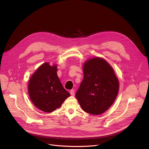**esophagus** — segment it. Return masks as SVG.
I'll return each instance as SVG.
<instances>
[{
  "label": "esophagus",
  "instance_id": "34e87169",
  "mask_svg": "<svg viewBox=\"0 0 149 149\" xmlns=\"http://www.w3.org/2000/svg\"><path fill=\"white\" fill-rule=\"evenodd\" d=\"M70 94H71V95L74 96V90H71L70 91Z\"/></svg>",
  "mask_w": 149,
  "mask_h": 149
}]
</instances>
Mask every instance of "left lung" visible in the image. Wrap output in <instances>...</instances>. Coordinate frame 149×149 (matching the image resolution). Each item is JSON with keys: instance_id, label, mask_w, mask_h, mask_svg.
Returning a JSON list of instances; mask_svg holds the SVG:
<instances>
[{"instance_id": "1", "label": "left lung", "mask_w": 149, "mask_h": 149, "mask_svg": "<svg viewBox=\"0 0 149 149\" xmlns=\"http://www.w3.org/2000/svg\"><path fill=\"white\" fill-rule=\"evenodd\" d=\"M83 72L75 97L84 111L102 114L112 105L118 93L119 82L114 70L105 60L96 57L84 63Z\"/></svg>"}]
</instances>
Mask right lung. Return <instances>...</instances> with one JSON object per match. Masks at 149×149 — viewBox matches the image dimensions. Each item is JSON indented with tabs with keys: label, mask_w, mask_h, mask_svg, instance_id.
<instances>
[{
	"label": "right lung",
	"mask_w": 149,
	"mask_h": 149,
	"mask_svg": "<svg viewBox=\"0 0 149 149\" xmlns=\"http://www.w3.org/2000/svg\"><path fill=\"white\" fill-rule=\"evenodd\" d=\"M56 65H41L31 77L28 84L30 98L42 111L51 113L59 109L70 94L64 89L56 74Z\"/></svg>",
	"instance_id": "add662e5"
}]
</instances>
